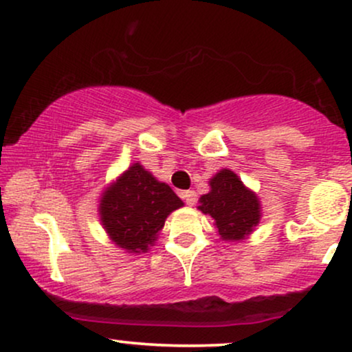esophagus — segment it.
Wrapping results in <instances>:
<instances>
[{
	"instance_id": "obj_1",
	"label": "esophagus",
	"mask_w": 352,
	"mask_h": 352,
	"mask_svg": "<svg viewBox=\"0 0 352 352\" xmlns=\"http://www.w3.org/2000/svg\"><path fill=\"white\" fill-rule=\"evenodd\" d=\"M182 198H184L185 203L190 206H193L197 203V193L193 190H187V192H182Z\"/></svg>"
}]
</instances>
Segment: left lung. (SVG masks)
I'll list each match as a JSON object with an SVG mask.
<instances>
[{"label": "left lung", "mask_w": 352, "mask_h": 352, "mask_svg": "<svg viewBox=\"0 0 352 352\" xmlns=\"http://www.w3.org/2000/svg\"><path fill=\"white\" fill-rule=\"evenodd\" d=\"M211 190L201 195V213L210 214L219 238L241 241L249 236L261 221V201L230 168L219 170L210 180Z\"/></svg>", "instance_id": "left-lung-1"}]
</instances>
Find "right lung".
Segmentation results:
<instances>
[{
  "instance_id": "obj_1",
  "label": "right lung",
  "mask_w": 352,
  "mask_h": 352,
  "mask_svg": "<svg viewBox=\"0 0 352 352\" xmlns=\"http://www.w3.org/2000/svg\"><path fill=\"white\" fill-rule=\"evenodd\" d=\"M184 201L141 164H133L100 200V219L109 239L128 252H147L165 219Z\"/></svg>"
}]
</instances>
